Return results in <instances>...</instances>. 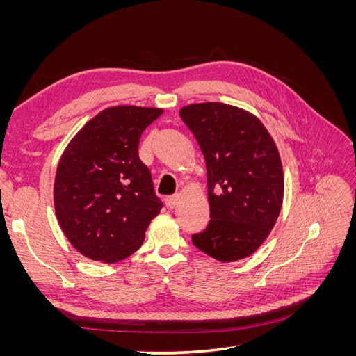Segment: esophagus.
<instances>
[{"label":"esophagus","instance_id":"34e87169","mask_svg":"<svg viewBox=\"0 0 356 356\" xmlns=\"http://www.w3.org/2000/svg\"><path fill=\"white\" fill-rule=\"evenodd\" d=\"M178 202H179V196L178 195H174V196H169V197H166V207L169 208V209H174L177 204H178Z\"/></svg>","mask_w":356,"mask_h":356}]
</instances>
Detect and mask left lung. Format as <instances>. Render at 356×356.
I'll return each instance as SVG.
<instances>
[{
  "label": "left lung",
  "mask_w": 356,
  "mask_h": 356,
  "mask_svg": "<svg viewBox=\"0 0 356 356\" xmlns=\"http://www.w3.org/2000/svg\"><path fill=\"white\" fill-rule=\"evenodd\" d=\"M208 174L211 221L193 245L222 263L254 254L273 229L284 200V170L270 134L238 106L203 102L182 106Z\"/></svg>",
  "instance_id": "8db88e82"
}]
</instances>
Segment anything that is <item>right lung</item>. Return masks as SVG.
Returning a JSON list of instances; mask_svg holds the SVG:
<instances>
[{"instance_id": "right-lung-1", "label": "right lung", "mask_w": 356, "mask_h": 356, "mask_svg": "<svg viewBox=\"0 0 356 356\" xmlns=\"http://www.w3.org/2000/svg\"><path fill=\"white\" fill-rule=\"evenodd\" d=\"M163 110L117 105L86 123L63 152L53 199L62 232L95 261L132 255L163 208L138 156L139 138Z\"/></svg>"}]
</instances>
